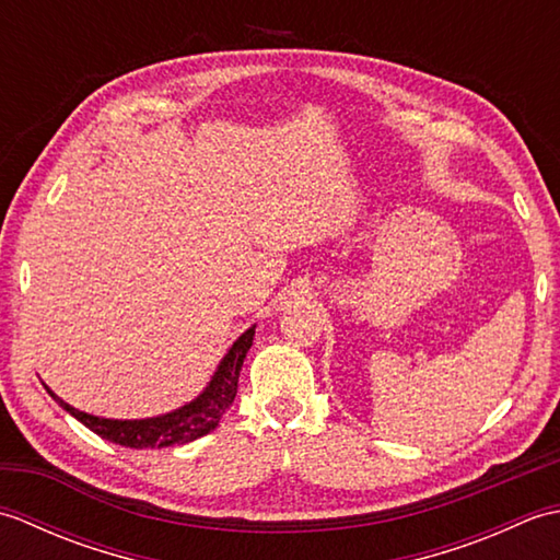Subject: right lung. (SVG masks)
Wrapping results in <instances>:
<instances>
[{
	"label": "right lung",
	"instance_id": "add662e5",
	"mask_svg": "<svg viewBox=\"0 0 560 560\" xmlns=\"http://www.w3.org/2000/svg\"><path fill=\"white\" fill-rule=\"evenodd\" d=\"M253 337H255V325L245 329L243 335L233 341V347L223 355L217 373H213L211 383L205 387V392H201L197 399L187 401L185 407L175 411L153 416V419H135V421L101 419V416L74 409L65 399H59L47 385L45 389L50 392V397L67 413H71L77 421L91 428L93 433L110 440L115 445L135 447V450H144V447L161 450L171 445H185V443H192V440L201 435L211 433L213 428L219 425L225 409L233 404L235 392H237V377H241L243 361L249 347H253Z\"/></svg>",
	"mask_w": 560,
	"mask_h": 560
}]
</instances>
